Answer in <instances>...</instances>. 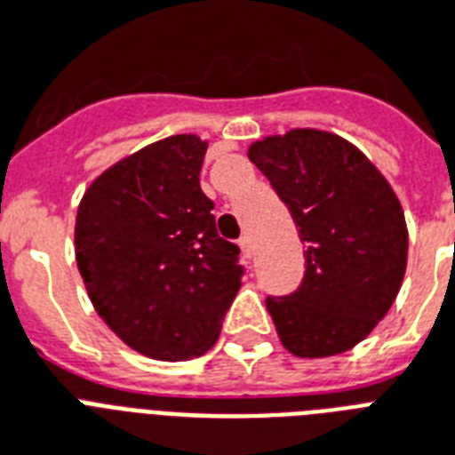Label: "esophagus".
Returning a JSON list of instances; mask_svg holds the SVG:
<instances>
[{"label":"esophagus","instance_id":"1","mask_svg":"<svg viewBox=\"0 0 455 455\" xmlns=\"http://www.w3.org/2000/svg\"><path fill=\"white\" fill-rule=\"evenodd\" d=\"M238 245H241V252L245 259H252V241H250V235H243L241 241H238Z\"/></svg>","mask_w":455,"mask_h":455}]
</instances>
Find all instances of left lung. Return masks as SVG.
Masks as SVG:
<instances>
[{"instance_id":"8db88e82","label":"left lung","mask_w":455,"mask_h":455,"mask_svg":"<svg viewBox=\"0 0 455 455\" xmlns=\"http://www.w3.org/2000/svg\"><path fill=\"white\" fill-rule=\"evenodd\" d=\"M248 157L291 210L304 243L302 285L267 298L283 347L302 359L342 354L385 318L402 288L409 228L378 167L323 130L264 137Z\"/></svg>"}]
</instances>
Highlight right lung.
I'll use <instances>...</instances> for the list:
<instances>
[{"mask_svg":"<svg viewBox=\"0 0 455 455\" xmlns=\"http://www.w3.org/2000/svg\"><path fill=\"white\" fill-rule=\"evenodd\" d=\"M207 141L177 134L123 157L77 207L75 257L89 299L124 345L184 361L217 342L241 288L238 245L200 188Z\"/></svg>","mask_w":455,"mask_h":455,"instance_id":"add662e5","label":"right lung"}]
</instances>
